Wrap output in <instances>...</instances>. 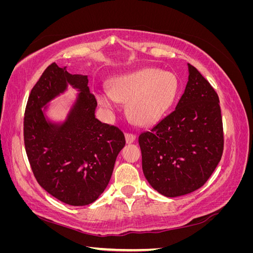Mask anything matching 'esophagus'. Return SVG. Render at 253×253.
I'll return each mask as SVG.
<instances>
[{
	"instance_id": "1",
	"label": "esophagus",
	"mask_w": 253,
	"mask_h": 253,
	"mask_svg": "<svg viewBox=\"0 0 253 253\" xmlns=\"http://www.w3.org/2000/svg\"><path fill=\"white\" fill-rule=\"evenodd\" d=\"M136 139V136L134 134H129V133H126V143H133Z\"/></svg>"
}]
</instances>
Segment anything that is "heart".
Segmentation results:
<instances>
[{"label": "heart", "mask_w": 253, "mask_h": 253, "mask_svg": "<svg viewBox=\"0 0 253 253\" xmlns=\"http://www.w3.org/2000/svg\"><path fill=\"white\" fill-rule=\"evenodd\" d=\"M178 93V80L169 72L143 68L114 79L111 90H99L97 100L113 111L118 102L127 103V114L135 124L149 126L157 124L171 109Z\"/></svg>", "instance_id": "b5f03b06"}]
</instances>
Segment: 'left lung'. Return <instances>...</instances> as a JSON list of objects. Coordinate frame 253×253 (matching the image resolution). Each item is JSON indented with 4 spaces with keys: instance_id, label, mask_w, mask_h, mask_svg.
<instances>
[{
    "instance_id": "left-lung-1",
    "label": "left lung",
    "mask_w": 253,
    "mask_h": 253,
    "mask_svg": "<svg viewBox=\"0 0 253 253\" xmlns=\"http://www.w3.org/2000/svg\"><path fill=\"white\" fill-rule=\"evenodd\" d=\"M188 71L185 93L175 111L138 138L145 178L167 197L186 195L204 186L224 149L216 91L193 65L188 63Z\"/></svg>"
}]
</instances>
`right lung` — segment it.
Returning a JSON list of instances; mask_svg holds the SVG:
<instances>
[{"instance_id": "right-lung-1", "label": "right lung", "mask_w": 253, "mask_h": 253, "mask_svg": "<svg viewBox=\"0 0 253 253\" xmlns=\"http://www.w3.org/2000/svg\"><path fill=\"white\" fill-rule=\"evenodd\" d=\"M85 75L50 64L33 87L25 110L24 143L35 177L47 192L71 206L94 203L108 187L125 135L99 121ZM71 85L79 93L66 118L47 116L49 102Z\"/></svg>"}]
</instances>
